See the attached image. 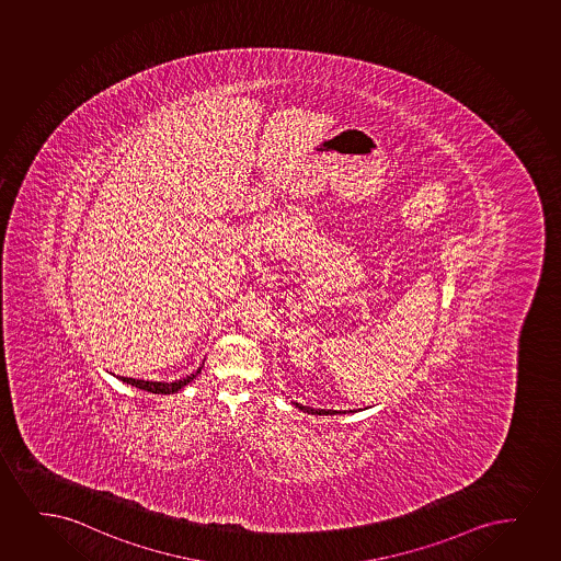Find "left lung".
<instances>
[{"instance_id":"left-lung-1","label":"left lung","mask_w":561,"mask_h":561,"mask_svg":"<svg viewBox=\"0 0 561 561\" xmlns=\"http://www.w3.org/2000/svg\"><path fill=\"white\" fill-rule=\"evenodd\" d=\"M294 405L301 410V412L312 413V415H337V413H345L337 412V410H314V408H307V405L298 404V402H294Z\"/></svg>"}]
</instances>
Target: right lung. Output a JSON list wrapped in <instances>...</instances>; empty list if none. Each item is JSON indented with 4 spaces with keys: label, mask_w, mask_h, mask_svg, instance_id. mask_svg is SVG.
Returning a JSON list of instances; mask_svg holds the SVG:
<instances>
[{
    "label": "right lung",
    "mask_w": 561,
    "mask_h": 561,
    "mask_svg": "<svg viewBox=\"0 0 561 561\" xmlns=\"http://www.w3.org/2000/svg\"><path fill=\"white\" fill-rule=\"evenodd\" d=\"M201 368H197V371H193L190 376L182 377V379H176V381H172V383H164V381H144V379H133V377H119L123 383L133 385L136 389L148 390V392H153V394H174L180 389H184L185 385L192 383L195 377L199 376Z\"/></svg>",
    "instance_id": "right-lung-1"
}]
</instances>
